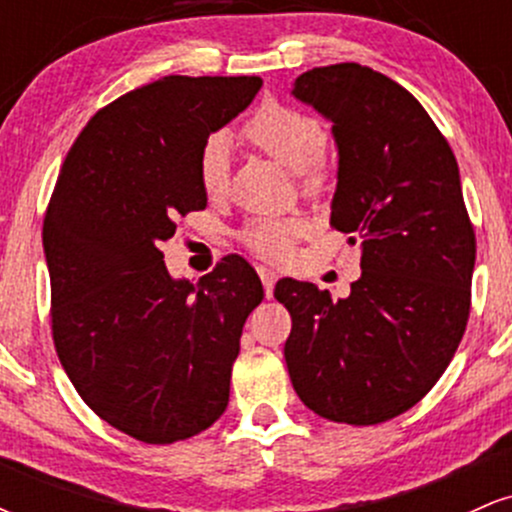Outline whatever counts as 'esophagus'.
Listing matches in <instances>:
<instances>
[{
	"label": "esophagus",
	"mask_w": 512,
	"mask_h": 512,
	"mask_svg": "<svg viewBox=\"0 0 512 512\" xmlns=\"http://www.w3.org/2000/svg\"><path fill=\"white\" fill-rule=\"evenodd\" d=\"M257 274H260L267 298H272V291H274V284H276V272H274V269L262 267V264H260V267H257Z\"/></svg>",
	"instance_id": "34e87169"
}]
</instances>
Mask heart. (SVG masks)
Wrapping results in <instances>:
<instances>
[{"label":"heart","instance_id":"1","mask_svg":"<svg viewBox=\"0 0 512 512\" xmlns=\"http://www.w3.org/2000/svg\"><path fill=\"white\" fill-rule=\"evenodd\" d=\"M240 137L264 156L296 170L305 190H315L327 178L325 129L315 115L286 103H264L240 127ZM199 185L209 199H221L228 185V146L223 137H209L199 151ZM301 216H260L245 223L240 240L245 248L267 260L289 255L293 240L301 238Z\"/></svg>","mask_w":512,"mask_h":512}]
</instances>
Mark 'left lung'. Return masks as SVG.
<instances>
[{
    "label": "left lung",
    "mask_w": 512,
    "mask_h": 512,
    "mask_svg": "<svg viewBox=\"0 0 512 512\" xmlns=\"http://www.w3.org/2000/svg\"><path fill=\"white\" fill-rule=\"evenodd\" d=\"M291 93L332 122L330 223L361 248V276L339 301L308 281L276 284L291 313L286 368L322 419L383 424L438 383L467 327L477 240L460 170L424 105L370 67H315Z\"/></svg>",
    "instance_id": "obj_1"
}]
</instances>
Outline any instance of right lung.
Returning <instances> with one entry per match:
<instances>
[{"label":"right lung","mask_w":512,"mask_h":512,"mask_svg":"<svg viewBox=\"0 0 512 512\" xmlns=\"http://www.w3.org/2000/svg\"><path fill=\"white\" fill-rule=\"evenodd\" d=\"M260 76H163L88 120L43 223L52 339L81 399L117 431L168 445L228 407L260 276L228 255L197 284L173 279L161 243L207 207L199 151L252 103Z\"/></svg>","instance_id":"right-lung-1"}]
</instances>
